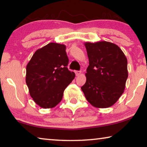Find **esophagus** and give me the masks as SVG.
Listing matches in <instances>:
<instances>
[{"mask_svg": "<svg viewBox=\"0 0 147 147\" xmlns=\"http://www.w3.org/2000/svg\"><path fill=\"white\" fill-rule=\"evenodd\" d=\"M81 73H82V72L80 71H75V74H76V76H79L80 74H81Z\"/></svg>", "mask_w": 147, "mask_h": 147, "instance_id": "34e87169", "label": "esophagus"}]
</instances>
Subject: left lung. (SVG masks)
Returning a JSON list of instances; mask_svg holds the SVG:
<instances>
[{"label":"left lung","instance_id":"left-lung-1","mask_svg":"<svg viewBox=\"0 0 147 147\" xmlns=\"http://www.w3.org/2000/svg\"><path fill=\"white\" fill-rule=\"evenodd\" d=\"M84 45L89 65L86 82L81 89L92 106L109 108L124 93L128 76L127 58L117 45L110 42H86Z\"/></svg>","mask_w":147,"mask_h":147}]
</instances>
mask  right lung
Wrapping results in <instances>:
<instances>
[{
  "label": "right lung",
  "instance_id": "right-lung-1",
  "mask_svg": "<svg viewBox=\"0 0 147 147\" xmlns=\"http://www.w3.org/2000/svg\"><path fill=\"white\" fill-rule=\"evenodd\" d=\"M66 46L50 43L35 52L26 65V83L34 101L43 108L60 102L64 90L75 77L67 67Z\"/></svg>",
  "mask_w": 147,
  "mask_h": 147
}]
</instances>
